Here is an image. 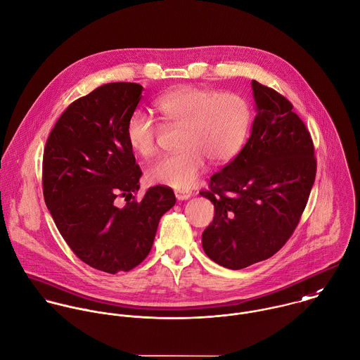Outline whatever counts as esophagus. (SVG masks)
<instances>
[{"label": "esophagus", "mask_w": 360, "mask_h": 360, "mask_svg": "<svg viewBox=\"0 0 360 360\" xmlns=\"http://www.w3.org/2000/svg\"><path fill=\"white\" fill-rule=\"evenodd\" d=\"M174 194H176V198L180 201L188 200L191 197V191H188V190H177Z\"/></svg>", "instance_id": "esophagus-1"}]
</instances>
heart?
Returning a JSON list of instances; mask_svg holds the SVG:
<instances>
[{
    "mask_svg": "<svg viewBox=\"0 0 360 360\" xmlns=\"http://www.w3.org/2000/svg\"><path fill=\"white\" fill-rule=\"evenodd\" d=\"M162 122L180 127L174 155L156 160L148 170L152 183L177 190L193 187L204 173L207 159L229 162L241 148L251 122L248 102L233 92L181 86L153 102ZM159 127L145 112L135 110L125 125L129 148L150 158L158 150Z\"/></svg>",
    "mask_w": 360,
    "mask_h": 360,
    "instance_id": "1",
    "label": "heart"
}]
</instances>
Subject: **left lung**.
Here are the masks:
<instances>
[{"instance_id": "obj_1", "label": "left lung", "mask_w": 360, "mask_h": 360, "mask_svg": "<svg viewBox=\"0 0 360 360\" xmlns=\"http://www.w3.org/2000/svg\"><path fill=\"white\" fill-rule=\"evenodd\" d=\"M257 116L238 156L200 194L214 202L202 248L217 264L241 269L279 251L293 235L316 180L311 135L281 94L251 82Z\"/></svg>"}]
</instances>
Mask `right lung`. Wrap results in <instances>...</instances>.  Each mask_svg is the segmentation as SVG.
Listing matches in <instances>:
<instances>
[{
  "label": "right lung",
  "mask_w": 360,
  "mask_h": 360,
  "mask_svg": "<svg viewBox=\"0 0 360 360\" xmlns=\"http://www.w3.org/2000/svg\"><path fill=\"white\" fill-rule=\"evenodd\" d=\"M142 86L112 82L72 102L51 129L43 153V195L74 254L89 266L127 272L149 254L159 221L174 204L170 187L136 200L142 174L125 136ZM124 198L127 204L117 205Z\"/></svg>",
  "instance_id": "add662e5"
}]
</instances>
